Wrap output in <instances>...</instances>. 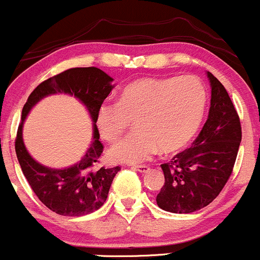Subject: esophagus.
<instances>
[{
	"mask_svg": "<svg viewBox=\"0 0 260 260\" xmlns=\"http://www.w3.org/2000/svg\"><path fill=\"white\" fill-rule=\"evenodd\" d=\"M134 170L139 171L140 174H146V172L150 171V167L149 166H145V165H140V166H135Z\"/></svg>",
	"mask_w": 260,
	"mask_h": 260,
	"instance_id": "esophagus-1",
	"label": "esophagus"
}]
</instances>
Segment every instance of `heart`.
Masks as SVG:
<instances>
[{"label": "heart", "mask_w": 260, "mask_h": 260, "mask_svg": "<svg viewBox=\"0 0 260 260\" xmlns=\"http://www.w3.org/2000/svg\"><path fill=\"white\" fill-rule=\"evenodd\" d=\"M206 89L193 75L141 78L120 94L118 103L98 109L96 127L107 141H116L135 120L138 133L111 146L114 162L138 165L150 160L158 147L172 152L186 146L202 121Z\"/></svg>", "instance_id": "b5f03b06"}]
</instances>
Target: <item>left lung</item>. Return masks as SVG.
<instances>
[{"instance_id": "8db88e82", "label": "left lung", "mask_w": 260, "mask_h": 260, "mask_svg": "<svg viewBox=\"0 0 260 260\" xmlns=\"http://www.w3.org/2000/svg\"><path fill=\"white\" fill-rule=\"evenodd\" d=\"M211 85L208 118L192 146L161 165L165 185L156 197L171 213H191L208 206L232 174L242 140L239 116L222 83L207 72Z\"/></svg>"}]
</instances>
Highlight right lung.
Masks as SVG:
<instances>
[{"label":"right lung","instance_id":"add662e5","mask_svg":"<svg viewBox=\"0 0 260 260\" xmlns=\"http://www.w3.org/2000/svg\"><path fill=\"white\" fill-rule=\"evenodd\" d=\"M113 78L95 67L72 68L41 83L22 109L16 139V155L22 172L40 201L60 216L78 217L96 211L107 201L120 167H99L103 144L99 141L96 113L114 89ZM54 93L74 96L85 105L93 122V139L82 158L64 169H53L35 160L23 141V124L29 111L42 99Z\"/></svg>","mask_w":260,"mask_h":260}]
</instances>
